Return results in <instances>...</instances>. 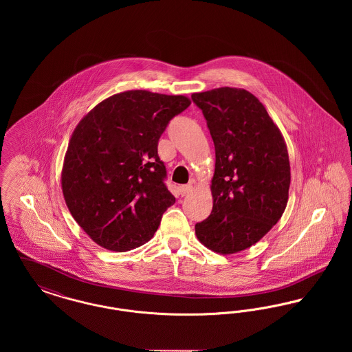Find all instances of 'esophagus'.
I'll list each match as a JSON object with an SVG mask.
<instances>
[{"label": "esophagus", "instance_id": "1", "mask_svg": "<svg viewBox=\"0 0 352 352\" xmlns=\"http://www.w3.org/2000/svg\"><path fill=\"white\" fill-rule=\"evenodd\" d=\"M191 190H192V186L191 184H184V186H181L179 187V195H187L188 192H191Z\"/></svg>", "mask_w": 352, "mask_h": 352}]
</instances>
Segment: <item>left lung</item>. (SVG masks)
Returning a JSON list of instances; mask_svg holds the SVG:
<instances>
[{"instance_id":"left-lung-1","label":"left lung","mask_w":352,"mask_h":352,"mask_svg":"<svg viewBox=\"0 0 352 352\" xmlns=\"http://www.w3.org/2000/svg\"><path fill=\"white\" fill-rule=\"evenodd\" d=\"M215 145L212 211L195 224L208 250L232 254L256 244L284 214L290 164L284 137L260 100L243 88L192 94Z\"/></svg>"}]
</instances>
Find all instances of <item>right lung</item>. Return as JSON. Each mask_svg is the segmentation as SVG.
Wrapping results in <instances>:
<instances>
[{
  "label": "right lung",
  "mask_w": 352,
  "mask_h": 352,
  "mask_svg": "<svg viewBox=\"0 0 352 352\" xmlns=\"http://www.w3.org/2000/svg\"><path fill=\"white\" fill-rule=\"evenodd\" d=\"M190 104L184 95L125 91L99 102L76 125L62 191L72 218L102 248L131 251L148 243L175 203L157 146L168 121Z\"/></svg>",
  "instance_id": "add662e5"
}]
</instances>
